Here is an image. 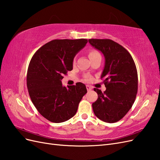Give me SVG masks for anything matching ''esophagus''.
<instances>
[{
    "label": "esophagus",
    "instance_id": "1",
    "mask_svg": "<svg viewBox=\"0 0 160 160\" xmlns=\"http://www.w3.org/2000/svg\"><path fill=\"white\" fill-rule=\"evenodd\" d=\"M86 88H87V89H88V91H90L92 90V88L90 85H86Z\"/></svg>",
    "mask_w": 160,
    "mask_h": 160
}]
</instances>
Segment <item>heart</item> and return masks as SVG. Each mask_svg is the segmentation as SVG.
I'll return each mask as SVG.
<instances>
[{
  "label": "heart",
  "instance_id": "heart-1",
  "mask_svg": "<svg viewBox=\"0 0 160 160\" xmlns=\"http://www.w3.org/2000/svg\"><path fill=\"white\" fill-rule=\"evenodd\" d=\"M88 56L89 57V59H93V58H95V57H99V56H101L99 52L98 51H97L95 50H91L89 52V54H88Z\"/></svg>",
  "mask_w": 160,
  "mask_h": 160
}]
</instances>
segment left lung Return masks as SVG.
Here are the masks:
<instances>
[{
	"mask_svg": "<svg viewBox=\"0 0 160 160\" xmlns=\"http://www.w3.org/2000/svg\"><path fill=\"white\" fill-rule=\"evenodd\" d=\"M89 42L105 57L101 78L106 90L95 88L98 98L92 104L96 117L103 122L115 123L132 108L138 93V71L130 53L111 39L91 38Z\"/></svg>",
	"mask_w": 160,
	"mask_h": 160,
	"instance_id": "obj_1",
	"label": "left lung"
}]
</instances>
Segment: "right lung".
Listing matches in <instances>:
<instances>
[{
  "mask_svg": "<svg viewBox=\"0 0 160 160\" xmlns=\"http://www.w3.org/2000/svg\"><path fill=\"white\" fill-rule=\"evenodd\" d=\"M88 40L55 39L42 46L28 67L27 85L32 103L41 115L53 123H61L76 114L79 103L87 93L85 85L62 86L63 75L72 69L76 54Z\"/></svg>",
  "mask_w": 160,
  "mask_h": 160,
  "instance_id": "right-lung-1",
  "label": "right lung"
}]
</instances>
